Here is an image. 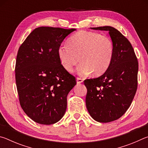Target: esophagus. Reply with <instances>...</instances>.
Masks as SVG:
<instances>
[{"label": "esophagus", "mask_w": 148, "mask_h": 148, "mask_svg": "<svg viewBox=\"0 0 148 148\" xmlns=\"http://www.w3.org/2000/svg\"><path fill=\"white\" fill-rule=\"evenodd\" d=\"M76 82H77V84H81L82 82H84V79L80 78V77H77L76 78Z\"/></svg>", "instance_id": "34e87169"}]
</instances>
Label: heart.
I'll return each mask as SVG.
<instances>
[{
    "instance_id": "b5f03b06",
    "label": "heart",
    "mask_w": 148,
    "mask_h": 148,
    "mask_svg": "<svg viewBox=\"0 0 148 148\" xmlns=\"http://www.w3.org/2000/svg\"><path fill=\"white\" fill-rule=\"evenodd\" d=\"M69 44H61L57 50L59 61L67 71H71L79 60L76 74L86 76L92 72L99 76L106 72L111 64L114 47L109 37L82 31L71 36Z\"/></svg>"
}]
</instances>
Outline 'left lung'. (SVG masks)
I'll return each mask as SVG.
<instances>
[{"instance_id": "left-lung-1", "label": "left lung", "mask_w": 148, "mask_h": 148, "mask_svg": "<svg viewBox=\"0 0 148 148\" xmlns=\"http://www.w3.org/2000/svg\"><path fill=\"white\" fill-rule=\"evenodd\" d=\"M109 32L114 56L106 71L97 78L87 79V109L95 121L108 123L121 117L131 106L138 86V62L131 44L110 26L91 28Z\"/></svg>"}]
</instances>
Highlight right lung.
<instances>
[{
  "label": "right lung",
  "instance_id": "right-lung-1",
  "mask_svg": "<svg viewBox=\"0 0 148 148\" xmlns=\"http://www.w3.org/2000/svg\"><path fill=\"white\" fill-rule=\"evenodd\" d=\"M76 30L38 27L19 48L15 72L19 102L25 113L39 124L56 123L66 112L67 95L76 82L62 66L57 50Z\"/></svg>",
  "mask_w": 148,
  "mask_h": 148
}]
</instances>
